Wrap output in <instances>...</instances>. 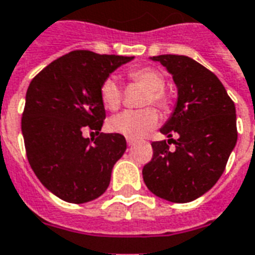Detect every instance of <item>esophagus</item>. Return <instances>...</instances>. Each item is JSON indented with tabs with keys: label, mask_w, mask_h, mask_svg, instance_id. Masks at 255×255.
Instances as JSON below:
<instances>
[{
	"label": "esophagus",
	"mask_w": 255,
	"mask_h": 255,
	"mask_svg": "<svg viewBox=\"0 0 255 255\" xmlns=\"http://www.w3.org/2000/svg\"><path fill=\"white\" fill-rule=\"evenodd\" d=\"M126 142H128V145H129V146H133V145H134V143H135V139L128 138V139H126Z\"/></svg>",
	"instance_id": "1"
}]
</instances>
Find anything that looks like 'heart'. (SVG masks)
Masks as SVG:
<instances>
[{"mask_svg": "<svg viewBox=\"0 0 255 255\" xmlns=\"http://www.w3.org/2000/svg\"><path fill=\"white\" fill-rule=\"evenodd\" d=\"M128 78L130 82L138 83L148 89L142 99V105H154L164 112L171 109V98L164 91L165 78L160 71L152 67H138L130 70L128 72ZM99 98L106 110L116 112L120 109L122 102V89L116 78L109 76L101 83ZM157 122L158 114L156 110L153 107H145L139 110H125L114 116L109 121V129L126 138L137 139L154 129Z\"/></svg>", "mask_w": 255, "mask_h": 255, "instance_id": "heart-1", "label": "heart"}]
</instances>
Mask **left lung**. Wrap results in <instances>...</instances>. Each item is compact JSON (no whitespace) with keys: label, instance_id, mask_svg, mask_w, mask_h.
<instances>
[{"label":"left lung","instance_id":"8db88e82","mask_svg":"<svg viewBox=\"0 0 255 255\" xmlns=\"http://www.w3.org/2000/svg\"><path fill=\"white\" fill-rule=\"evenodd\" d=\"M177 87V103L160 131L168 142H152V160L142 176L149 191L173 203H188L211 189L219 180L238 131L235 105L214 72L183 55H160ZM179 138L173 140L171 135ZM173 142L175 151L169 149Z\"/></svg>","mask_w":255,"mask_h":255}]
</instances>
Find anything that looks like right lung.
I'll return each mask as SVG.
<instances>
[{"label": "right lung", "mask_w": 255, "mask_h": 255, "mask_svg": "<svg viewBox=\"0 0 255 255\" xmlns=\"http://www.w3.org/2000/svg\"><path fill=\"white\" fill-rule=\"evenodd\" d=\"M133 59L72 51L30 82L21 118L26 157L41 184L64 202H91L110 184L126 139L99 133L106 118L99 87L113 71ZM84 128L99 137L84 139Z\"/></svg>", "instance_id": "1"}]
</instances>
